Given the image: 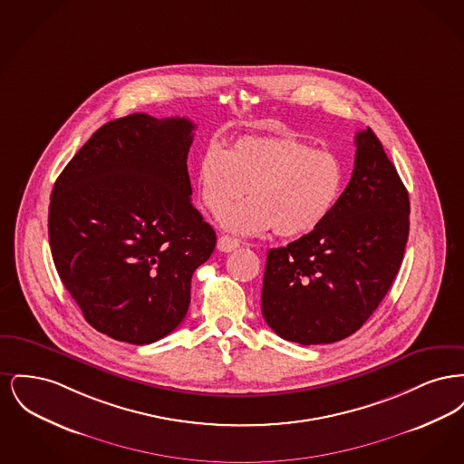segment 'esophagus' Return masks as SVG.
<instances>
[{"label":"esophagus","instance_id":"34e87169","mask_svg":"<svg viewBox=\"0 0 464 464\" xmlns=\"http://www.w3.org/2000/svg\"><path fill=\"white\" fill-rule=\"evenodd\" d=\"M238 246H240L238 240H235L231 237H226V235H222V237H219V240H218V248L221 252H231V250H235Z\"/></svg>","mask_w":464,"mask_h":464}]
</instances>
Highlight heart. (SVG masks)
Wrapping results in <instances>:
<instances>
[{
	"mask_svg": "<svg viewBox=\"0 0 464 464\" xmlns=\"http://www.w3.org/2000/svg\"><path fill=\"white\" fill-rule=\"evenodd\" d=\"M337 156L314 150L295 135H243L221 150L208 146L197 163L199 199L219 216L249 189L252 199L221 216L235 235H261L275 227L284 238L318 229L344 188Z\"/></svg>",
	"mask_w": 464,
	"mask_h": 464,
	"instance_id": "1",
	"label": "heart"
}]
</instances>
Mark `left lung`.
<instances>
[{
  "instance_id": "left-lung-1",
  "label": "left lung",
  "mask_w": 464,
  "mask_h": 464,
  "mask_svg": "<svg viewBox=\"0 0 464 464\" xmlns=\"http://www.w3.org/2000/svg\"><path fill=\"white\" fill-rule=\"evenodd\" d=\"M352 179L318 229L266 257V324L299 344L358 331L392 287L409 238V193L375 133L356 132Z\"/></svg>"
}]
</instances>
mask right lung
Wrapping results in <instances>:
<instances>
[{
    "label": "right lung",
    "mask_w": 464,
    "mask_h": 464,
    "mask_svg": "<svg viewBox=\"0 0 464 464\" xmlns=\"http://www.w3.org/2000/svg\"><path fill=\"white\" fill-rule=\"evenodd\" d=\"M195 125L133 112L102 125L57 177L48 238L57 273L95 331L150 344L176 329L216 231L191 203Z\"/></svg>",
    "instance_id": "1"
}]
</instances>
